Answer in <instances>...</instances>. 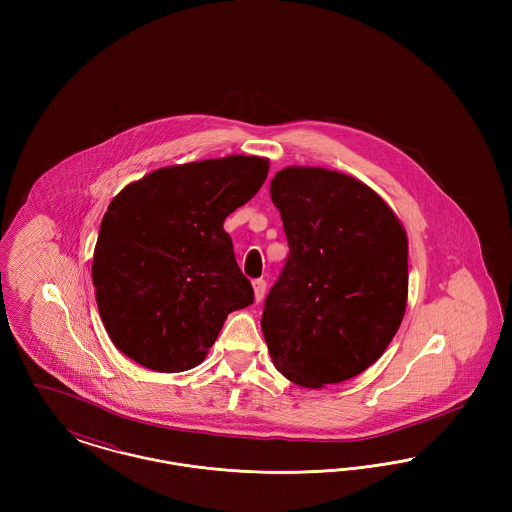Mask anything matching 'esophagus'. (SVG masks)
I'll return each instance as SVG.
<instances>
[{"mask_svg": "<svg viewBox=\"0 0 512 512\" xmlns=\"http://www.w3.org/2000/svg\"><path fill=\"white\" fill-rule=\"evenodd\" d=\"M253 292H255V301L261 303L263 297H265V292H267V282L261 280V278L255 280V282H253Z\"/></svg>", "mask_w": 512, "mask_h": 512, "instance_id": "obj_1", "label": "esophagus"}]
</instances>
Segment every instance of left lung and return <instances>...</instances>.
Masks as SVG:
<instances>
[{
	"mask_svg": "<svg viewBox=\"0 0 512 512\" xmlns=\"http://www.w3.org/2000/svg\"><path fill=\"white\" fill-rule=\"evenodd\" d=\"M270 197L290 255L265 299L268 353L297 386L340 384L376 363L399 330L407 234L380 195L341 172L286 167Z\"/></svg>",
	"mask_w": 512,
	"mask_h": 512,
	"instance_id": "8db88e82",
	"label": "left lung"
}]
</instances>
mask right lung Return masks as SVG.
Masks as SVG:
<instances>
[{
  "mask_svg": "<svg viewBox=\"0 0 512 512\" xmlns=\"http://www.w3.org/2000/svg\"><path fill=\"white\" fill-rule=\"evenodd\" d=\"M267 174V159L245 155L174 165L109 203L92 280L99 317L126 357L157 372L190 370L226 317L253 303L222 224Z\"/></svg>",
  "mask_w": 512,
  "mask_h": 512,
  "instance_id": "obj_1",
  "label": "right lung"
}]
</instances>
